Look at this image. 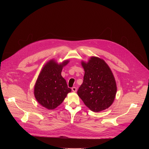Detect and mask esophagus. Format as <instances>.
<instances>
[{
  "instance_id": "obj_1",
  "label": "esophagus",
  "mask_w": 149,
  "mask_h": 149,
  "mask_svg": "<svg viewBox=\"0 0 149 149\" xmlns=\"http://www.w3.org/2000/svg\"><path fill=\"white\" fill-rule=\"evenodd\" d=\"M77 89L76 87H72V91L73 92H75L77 91Z\"/></svg>"
}]
</instances>
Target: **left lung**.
<instances>
[{
    "label": "left lung",
    "mask_w": 149,
    "mask_h": 149,
    "mask_svg": "<svg viewBox=\"0 0 149 149\" xmlns=\"http://www.w3.org/2000/svg\"><path fill=\"white\" fill-rule=\"evenodd\" d=\"M84 70L83 82L77 94L91 111L98 112L110 107L115 100L117 88L111 68L105 61L91 57L81 61Z\"/></svg>",
    "instance_id": "obj_1"
}]
</instances>
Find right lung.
<instances>
[{"label": "right lung", "instance_id": "obj_1", "mask_svg": "<svg viewBox=\"0 0 149 149\" xmlns=\"http://www.w3.org/2000/svg\"><path fill=\"white\" fill-rule=\"evenodd\" d=\"M69 62V60H66L58 63L54 59L50 60L43 66L38 76L34 88V97L37 102L47 109H56L71 92L61 75L63 68Z\"/></svg>", "mask_w": 149, "mask_h": 149}]
</instances>
